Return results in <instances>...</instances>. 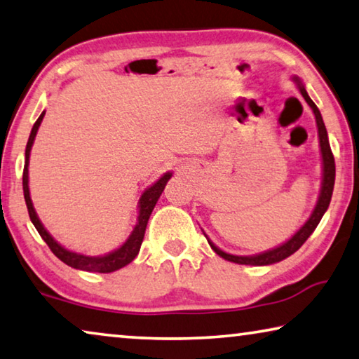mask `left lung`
Here are the masks:
<instances>
[{"label":"left lung","instance_id":"1","mask_svg":"<svg viewBox=\"0 0 359 359\" xmlns=\"http://www.w3.org/2000/svg\"><path fill=\"white\" fill-rule=\"evenodd\" d=\"M295 81L299 83L300 94L304 95L306 104L311 107L313 113H315L318 135H320V147H321V155H323V184H321V195H320V198H318L316 208H315V210H313L311 217L305 222V225L297 233H295L291 240L284 243L283 246H278L276 249H271V251L262 252V254H257V255H251V257H243V255L226 254L224 251H220L217 246H214V244L208 240L209 244H210V248L214 249V252L219 254L222 259L235 262V264H240V265H270V264H276V262L284 260L286 257H289V255L297 251V249L302 246V244L306 240H309V236L311 235L313 231H315V229L318 226V224H320V220L324 215V212H326V209L329 208V203H331L334 182H335V163H334V155H332L331 145H329L327 130H326V126H324L321 113H320V110H318V107L315 105V102H313L309 97V94H306V90H305L302 84H300L299 78H295Z\"/></svg>","mask_w":359,"mask_h":359}]
</instances>
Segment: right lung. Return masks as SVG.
Segmentation results:
<instances>
[{"label": "right lung", "instance_id": "add662e5", "mask_svg": "<svg viewBox=\"0 0 359 359\" xmlns=\"http://www.w3.org/2000/svg\"><path fill=\"white\" fill-rule=\"evenodd\" d=\"M44 111L39 115V118L36 119V123L33 124V129L30 133V137H28L27 142V149H25V166H24V177H22V185H24V198H25V204L28 209V215H30V220L35 225V229L38 230L39 236L43 238L46 244L49 246L50 251L59 257L64 264H67L72 269H78V270H84V271H97V273H111L115 270L123 269L128 264H130L135 259V255L139 254L142 241H144V235H145V229L147 224H149L150 214L155 204L158 201V198L161 196V193L166 187L168 180L170 179V172L164 174L161 179H159L156 184H153L150 189H147L142 195L140 201H139V219H137V225H135L134 231L130 233V236L128 238V241L123 244L121 248L116 249L107 255H100V257H89V255H83V254H76V252H70L67 251L65 248H62L59 243H57L53 236L49 235L44 229L41 222H39L38 215L33 209V204L30 200V190H28V158H30V150L33 145V140H35V135L38 133L39 124L43 121Z\"/></svg>", "mask_w": 359, "mask_h": 359}]
</instances>
